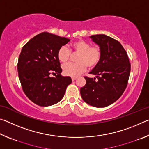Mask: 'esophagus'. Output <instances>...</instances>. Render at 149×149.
Instances as JSON below:
<instances>
[{"instance_id":"obj_1","label":"esophagus","mask_w":149,"mask_h":149,"mask_svg":"<svg viewBox=\"0 0 149 149\" xmlns=\"http://www.w3.org/2000/svg\"><path fill=\"white\" fill-rule=\"evenodd\" d=\"M76 79H77L76 77H72V80L73 81H75Z\"/></svg>"}]
</instances>
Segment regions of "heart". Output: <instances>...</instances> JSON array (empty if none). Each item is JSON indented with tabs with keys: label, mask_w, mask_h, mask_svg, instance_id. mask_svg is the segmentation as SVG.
Returning a JSON list of instances; mask_svg holds the SVG:
<instances>
[{
	"label": "heart",
	"mask_w": 149,
	"mask_h": 149,
	"mask_svg": "<svg viewBox=\"0 0 149 149\" xmlns=\"http://www.w3.org/2000/svg\"><path fill=\"white\" fill-rule=\"evenodd\" d=\"M78 53L76 58L77 63H67L63 65L64 74L68 76L76 77L87 70L94 68L101 59L102 52L100 47H91L89 42L84 40H77L70 45V50L65 46H62L58 51V58L60 62H65L70 58L71 52Z\"/></svg>",
	"instance_id": "heart-1"
}]
</instances>
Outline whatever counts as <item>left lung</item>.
<instances>
[{"label":"left lung","instance_id":"left-lung-1","mask_svg":"<svg viewBox=\"0 0 149 149\" xmlns=\"http://www.w3.org/2000/svg\"><path fill=\"white\" fill-rule=\"evenodd\" d=\"M90 38L99 45L101 59L89 74L85 76L86 84L81 88L83 100L93 107L103 108L112 104L122 95L129 79L131 64L127 52L116 40L106 35H91Z\"/></svg>","mask_w":149,"mask_h":149}]
</instances>
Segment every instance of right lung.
I'll return each instance as SVG.
<instances>
[{
  "label": "right lung",
  "mask_w": 149,
  "mask_h": 149,
  "mask_svg": "<svg viewBox=\"0 0 149 149\" xmlns=\"http://www.w3.org/2000/svg\"><path fill=\"white\" fill-rule=\"evenodd\" d=\"M70 41L43 32L33 37L22 48L17 62L19 79L24 93L35 104L49 107L64 97L72 79L61 75L58 51ZM51 73L56 77H50Z\"/></svg>",
  "instance_id": "right-lung-1"
}]
</instances>
